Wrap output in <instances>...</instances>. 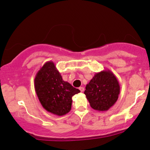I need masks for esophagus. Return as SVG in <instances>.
<instances>
[{
  "label": "esophagus",
  "mask_w": 150,
  "mask_h": 150,
  "mask_svg": "<svg viewBox=\"0 0 150 150\" xmlns=\"http://www.w3.org/2000/svg\"><path fill=\"white\" fill-rule=\"evenodd\" d=\"M79 90H80L81 92H83V91H84V87H82V86L79 87Z\"/></svg>",
  "instance_id": "obj_1"
}]
</instances>
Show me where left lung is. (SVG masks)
Returning <instances> with one entry per match:
<instances>
[{
  "label": "left lung",
  "instance_id": "1",
  "mask_svg": "<svg viewBox=\"0 0 150 150\" xmlns=\"http://www.w3.org/2000/svg\"><path fill=\"white\" fill-rule=\"evenodd\" d=\"M120 90L115 75L109 70H104L95 74L86 84L84 94L91 108L98 111H106L116 102Z\"/></svg>",
  "mask_w": 150,
  "mask_h": 150
}]
</instances>
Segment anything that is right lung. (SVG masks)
Masks as SVG:
<instances>
[{"label": "right lung", "mask_w": 150, "mask_h": 150, "mask_svg": "<svg viewBox=\"0 0 150 150\" xmlns=\"http://www.w3.org/2000/svg\"><path fill=\"white\" fill-rule=\"evenodd\" d=\"M36 93L42 107L54 115L62 116L71 111L72 97L80 92L63 80L52 61L43 64L35 78Z\"/></svg>", "instance_id": "add662e5"}]
</instances>
